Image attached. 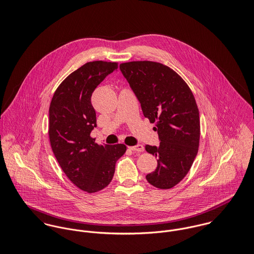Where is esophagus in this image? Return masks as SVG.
<instances>
[{"label": "esophagus", "mask_w": 254, "mask_h": 254, "mask_svg": "<svg viewBox=\"0 0 254 254\" xmlns=\"http://www.w3.org/2000/svg\"><path fill=\"white\" fill-rule=\"evenodd\" d=\"M128 148H129V150L134 151V152H142V151L144 150V147H143V145H141V144H137V145H135V146H130V147H128Z\"/></svg>", "instance_id": "34e87169"}]
</instances>
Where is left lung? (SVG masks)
I'll return each instance as SVG.
<instances>
[{"label":"left lung","mask_w":254,"mask_h":254,"mask_svg":"<svg viewBox=\"0 0 254 254\" xmlns=\"http://www.w3.org/2000/svg\"><path fill=\"white\" fill-rule=\"evenodd\" d=\"M120 69L161 141L159 146H145L157 157V168L146 180L157 189H172L187 176L198 152L200 120L195 98L187 82L163 64L128 62L121 64Z\"/></svg>","instance_id":"left-lung-1"}]
</instances>
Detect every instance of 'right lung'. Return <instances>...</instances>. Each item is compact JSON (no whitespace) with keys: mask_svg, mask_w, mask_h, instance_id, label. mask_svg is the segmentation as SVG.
Returning a JSON list of instances; mask_svg holds the SVG:
<instances>
[{"mask_svg":"<svg viewBox=\"0 0 254 254\" xmlns=\"http://www.w3.org/2000/svg\"><path fill=\"white\" fill-rule=\"evenodd\" d=\"M118 63L89 62L71 72L57 88L49 109V139L53 153L68 180L94 193L112 181L125 144L99 145L90 132L96 125L91 95Z\"/></svg>","mask_w":254,"mask_h":254,"instance_id":"1","label":"right lung"}]
</instances>
